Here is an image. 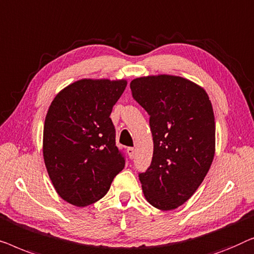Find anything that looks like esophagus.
<instances>
[{
    "mask_svg": "<svg viewBox=\"0 0 254 254\" xmlns=\"http://www.w3.org/2000/svg\"><path fill=\"white\" fill-rule=\"evenodd\" d=\"M127 154H128V156H130L131 159L134 158V155H135V149H134L133 147H127Z\"/></svg>",
    "mask_w": 254,
    "mask_h": 254,
    "instance_id": "34e87169",
    "label": "esophagus"
}]
</instances>
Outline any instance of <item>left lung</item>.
I'll use <instances>...</instances> for the list:
<instances>
[{
  "instance_id": "8db88e82",
  "label": "left lung",
  "mask_w": 254,
  "mask_h": 254,
  "mask_svg": "<svg viewBox=\"0 0 254 254\" xmlns=\"http://www.w3.org/2000/svg\"><path fill=\"white\" fill-rule=\"evenodd\" d=\"M132 98L149 115L153 158L139 174L142 192L155 208L173 210L197 191L215 154V119L206 91L187 78H135Z\"/></svg>"
}]
</instances>
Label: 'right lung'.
<instances>
[{
    "mask_svg": "<svg viewBox=\"0 0 254 254\" xmlns=\"http://www.w3.org/2000/svg\"><path fill=\"white\" fill-rule=\"evenodd\" d=\"M126 79L85 78L57 93L46 115L42 153L57 194L85 207L105 197L126 166L110 119Z\"/></svg>",
    "mask_w": 254,
    "mask_h": 254,
    "instance_id": "1",
    "label": "right lung"
}]
</instances>
